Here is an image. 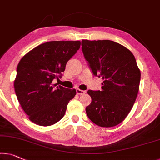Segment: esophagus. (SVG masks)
<instances>
[{
  "label": "esophagus",
  "instance_id": "1",
  "mask_svg": "<svg viewBox=\"0 0 160 160\" xmlns=\"http://www.w3.org/2000/svg\"><path fill=\"white\" fill-rule=\"evenodd\" d=\"M77 94H78V95H82V94H86V92H85V91H83V90H81V89H78V88H77Z\"/></svg>",
  "mask_w": 160,
  "mask_h": 160
}]
</instances>
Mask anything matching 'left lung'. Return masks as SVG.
I'll return each mask as SVG.
<instances>
[{
  "label": "left lung",
  "instance_id": "left-lung-1",
  "mask_svg": "<svg viewBox=\"0 0 160 160\" xmlns=\"http://www.w3.org/2000/svg\"><path fill=\"white\" fill-rule=\"evenodd\" d=\"M82 48L94 75L104 80L102 91H88L92 102L86 107L87 116L99 127L116 126L138 94L141 73L136 59L128 48L109 40H82Z\"/></svg>",
  "mask_w": 160,
  "mask_h": 160
}]
</instances>
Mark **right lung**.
<instances>
[{
  "label": "right lung",
  "instance_id": "add662e5",
  "mask_svg": "<svg viewBox=\"0 0 160 160\" xmlns=\"http://www.w3.org/2000/svg\"><path fill=\"white\" fill-rule=\"evenodd\" d=\"M79 41H56L41 44L21 58L14 81L16 94L29 119L43 127L56 124L64 116L66 107L77 94L53 84L61 77L66 63L79 49Z\"/></svg>",
  "mask_w": 160,
  "mask_h": 160
}]
</instances>
